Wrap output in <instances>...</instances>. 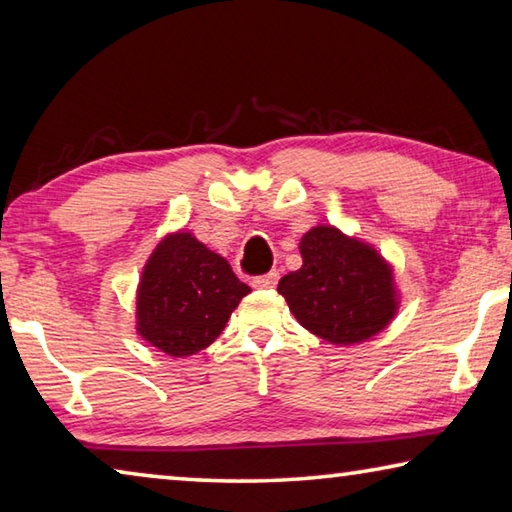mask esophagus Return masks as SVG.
<instances>
[{"instance_id": "obj_1", "label": "esophagus", "mask_w": 512, "mask_h": 512, "mask_svg": "<svg viewBox=\"0 0 512 512\" xmlns=\"http://www.w3.org/2000/svg\"><path fill=\"white\" fill-rule=\"evenodd\" d=\"M277 280H280V273H277V271H271V273H266V275H259V277H255V280H253V287H255V289H273L275 284H277Z\"/></svg>"}]
</instances>
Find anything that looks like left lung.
Masks as SVG:
<instances>
[{
  "instance_id": "8db88e82",
  "label": "left lung",
  "mask_w": 512,
  "mask_h": 512,
  "mask_svg": "<svg viewBox=\"0 0 512 512\" xmlns=\"http://www.w3.org/2000/svg\"><path fill=\"white\" fill-rule=\"evenodd\" d=\"M302 268L284 275L277 291L311 334L352 345L379 334L397 311L393 271L375 248L316 225L300 239Z\"/></svg>"
}]
</instances>
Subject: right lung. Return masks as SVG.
Here are the masks:
<instances>
[{
    "label": "right lung",
    "mask_w": 512,
    "mask_h": 512,
    "mask_svg": "<svg viewBox=\"0 0 512 512\" xmlns=\"http://www.w3.org/2000/svg\"><path fill=\"white\" fill-rule=\"evenodd\" d=\"M250 287L189 232L164 237L137 291V332L169 357H189L219 339Z\"/></svg>",
    "instance_id": "add662e5"
}]
</instances>
